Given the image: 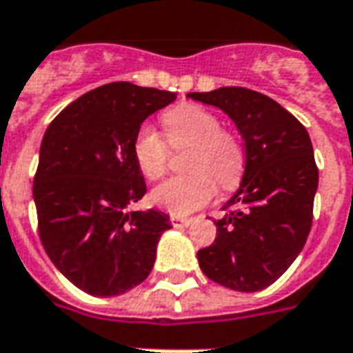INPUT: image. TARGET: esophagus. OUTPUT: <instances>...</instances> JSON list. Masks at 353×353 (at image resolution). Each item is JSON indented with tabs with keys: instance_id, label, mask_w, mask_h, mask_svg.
Listing matches in <instances>:
<instances>
[{
	"instance_id": "34e87169",
	"label": "esophagus",
	"mask_w": 353,
	"mask_h": 353,
	"mask_svg": "<svg viewBox=\"0 0 353 353\" xmlns=\"http://www.w3.org/2000/svg\"><path fill=\"white\" fill-rule=\"evenodd\" d=\"M192 217H180V216H171V225L173 227H190L192 225Z\"/></svg>"
}]
</instances>
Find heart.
Here are the masks:
<instances>
[{
    "mask_svg": "<svg viewBox=\"0 0 353 353\" xmlns=\"http://www.w3.org/2000/svg\"><path fill=\"white\" fill-rule=\"evenodd\" d=\"M167 143L152 126L143 124L134 136L132 152L137 169L148 180L165 174L169 148L190 147L182 176H173L154 188L152 203L173 214H190L210 203L216 182L221 190H234L245 167L243 147L232 132L221 128L216 113L197 104H180L161 115Z\"/></svg>",
    "mask_w": 353,
    "mask_h": 353,
    "instance_id": "1",
    "label": "heart"
}]
</instances>
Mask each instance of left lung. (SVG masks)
I'll return each mask as SVG.
<instances>
[{
  "label": "left lung",
  "mask_w": 353,
  "mask_h": 353,
  "mask_svg": "<svg viewBox=\"0 0 353 353\" xmlns=\"http://www.w3.org/2000/svg\"><path fill=\"white\" fill-rule=\"evenodd\" d=\"M188 97L225 111L245 143L240 188L214 221V243L199 249V266L221 287L256 292L287 272L311 232L318 188L311 137L283 105L245 87Z\"/></svg>",
  "instance_id": "1"
}]
</instances>
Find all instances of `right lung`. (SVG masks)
Masks as SVG:
<instances>
[{"mask_svg": "<svg viewBox=\"0 0 353 353\" xmlns=\"http://www.w3.org/2000/svg\"><path fill=\"white\" fill-rule=\"evenodd\" d=\"M176 94L128 81L85 92L42 137L33 180L39 236L55 268L83 292L110 298L152 272L171 229L160 210H130L147 193L132 143L143 121Z\"/></svg>", "mask_w": 353, "mask_h": 353, "instance_id": "add662e5", "label": "right lung"}]
</instances>
